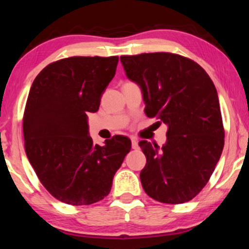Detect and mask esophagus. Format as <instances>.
<instances>
[{"label": "esophagus", "instance_id": "esophagus-1", "mask_svg": "<svg viewBox=\"0 0 249 249\" xmlns=\"http://www.w3.org/2000/svg\"><path fill=\"white\" fill-rule=\"evenodd\" d=\"M131 146L134 149H138L139 146H138V141L136 138H131Z\"/></svg>", "mask_w": 249, "mask_h": 249}]
</instances>
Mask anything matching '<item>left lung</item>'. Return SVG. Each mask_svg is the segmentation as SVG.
I'll use <instances>...</instances> for the list:
<instances>
[{
	"label": "left lung",
	"mask_w": 249,
	"mask_h": 249,
	"mask_svg": "<svg viewBox=\"0 0 249 249\" xmlns=\"http://www.w3.org/2000/svg\"><path fill=\"white\" fill-rule=\"evenodd\" d=\"M120 61L128 79L141 87L146 115L168 125L162 147L139 142L146 156L142 188L161 203L188 202L204 188L222 154L216 88L199 64L178 54L142 53Z\"/></svg>",
	"instance_id": "obj_1"
}]
</instances>
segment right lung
<instances>
[{
	"instance_id": "add662e5",
	"label": "right lung",
	"mask_w": 249,
	"mask_h": 249,
	"mask_svg": "<svg viewBox=\"0 0 249 249\" xmlns=\"http://www.w3.org/2000/svg\"><path fill=\"white\" fill-rule=\"evenodd\" d=\"M118 56H72L35 78L23 114L26 154L47 192L70 205H89L110 193L131 142L114 136L94 145L87 114L97 112Z\"/></svg>"
}]
</instances>
